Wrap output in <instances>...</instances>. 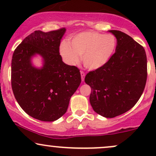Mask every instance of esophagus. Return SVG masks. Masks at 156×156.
I'll return each instance as SVG.
<instances>
[{"label":"esophagus","instance_id":"esophagus-1","mask_svg":"<svg viewBox=\"0 0 156 156\" xmlns=\"http://www.w3.org/2000/svg\"><path fill=\"white\" fill-rule=\"evenodd\" d=\"M85 73L83 72V71H80V76H81V80L82 81H83L84 80V77H85Z\"/></svg>","mask_w":156,"mask_h":156}]
</instances>
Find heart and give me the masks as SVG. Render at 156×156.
I'll list each match as a JSON object with an SVG mask.
<instances>
[{"mask_svg":"<svg viewBox=\"0 0 156 156\" xmlns=\"http://www.w3.org/2000/svg\"><path fill=\"white\" fill-rule=\"evenodd\" d=\"M117 39L111 34L84 31L77 34L69 42L60 46L61 54L69 64H76L82 57L83 65L90 69L103 67L115 51Z\"/></svg>","mask_w":156,"mask_h":156,"instance_id":"obj_1","label":"heart"}]
</instances>
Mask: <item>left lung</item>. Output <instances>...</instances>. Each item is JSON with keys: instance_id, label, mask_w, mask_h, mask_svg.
Here are the masks:
<instances>
[{"instance_id": "left-lung-1", "label": "left lung", "mask_w": 156, "mask_h": 156, "mask_svg": "<svg viewBox=\"0 0 156 156\" xmlns=\"http://www.w3.org/2000/svg\"><path fill=\"white\" fill-rule=\"evenodd\" d=\"M117 38L115 53L103 67L85 77L90 86L89 101L100 115L113 118L133 108L144 92L147 77L144 48L130 36L111 30Z\"/></svg>"}]
</instances>
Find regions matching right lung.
<instances>
[{
  "label": "right lung",
  "mask_w": 156,
  "mask_h": 156,
  "mask_svg": "<svg viewBox=\"0 0 156 156\" xmlns=\"http://www.w3.org/2000/svg\"><path fill=\"white\" fill-rule=\"evenodd\" d=\"M65 28L44 32L35 31L16 48L12 60V88L18 104L31 117L53 122L67 112L69 100L81 78L76 66L62 62L59 53ZM39 54L44 60L41 69L30 58Z\"/></svg>",
  "instance_id": "1"
}]
</instances>
